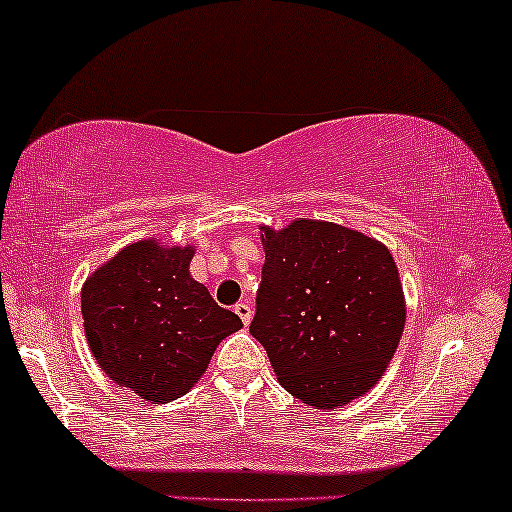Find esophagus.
I'll list each match as a JSON object with an SVG mask.
<instances>
[{
	"label": "esophagus",
	"mask_w": 512,
	"mask_h": 512,
	"mask_svg": "<svg viewBox=\"0 0 512 512\" xmlns=\"http://www.w3.org/2000/svg\"><path fill=\"white\" fill-rule=\"evenodd\" d=\"M235 314L242 319L244 326H247L249 321H251V307H249L247 303H237V305H235Z\"/></svg>",
	"instance_id": "34e87169"
}]
</instances>
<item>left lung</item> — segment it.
Returning <instances> with one entry per match:
<instances>
[{
	"label": "left lung",
	"instance_id": "left-lung-1",
	"mask_svg": "<svg viewBox=\"0 0 512 512\" xmlns=\"http://www.w3.org/2000/svg\"><path fill=\"white\" fill-rule=\"evenodd\" d=\"M265 265L249 331L282 387L333 410L387 370L405 326V298L389 249L338 223L263 226Z\"/></svg>",
	"mask_w": 512,
	"mask_h": 512
}]
</instances>
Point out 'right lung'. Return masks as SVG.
<instances>
[{"label":"right lung","instance_id":"obj_1","mask_svg":"<svg viewBox=\"0 0 512 512\" xmlns=\"http://www.w3.org/2000/svg\"><path fill=\"white\" fill-rule=\"evenodd\" d=\"M193 247L139 240L97 268L81 291L95 361L111 380L151 403L181 398L242 319L191 277Z\"/></svg>","mask_w":512,"mask_h":512}]
</instances>
